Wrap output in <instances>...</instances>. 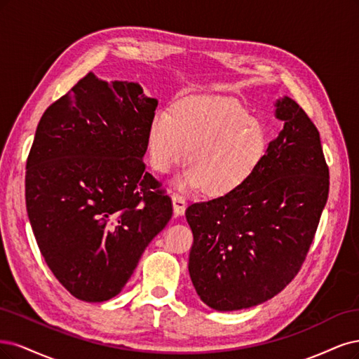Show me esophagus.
I'll return each instance as SVG.
<instances>
[{"label":"esophagus","instance_id":"esophagus-1","mask_svg":"<svg viewBox=\"0 0 359 359\" xmlns=\"http://www.w3.org/2000/svg\"><path fill=\"white\" fill-rule=\"evenodd\" d=\"M171 198H172V207H175V213L183 215L184 210H187V205H188L187 198H184L182 194H177V192L172 194Z\"/></svg>","mask_w":359,"mask_h":359}]
</instances>
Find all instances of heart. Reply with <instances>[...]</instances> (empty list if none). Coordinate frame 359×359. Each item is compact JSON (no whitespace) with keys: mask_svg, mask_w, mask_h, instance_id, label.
Returning a JSON list of instances; mask_svg holds the SVG:
<instances>
[{"mask_svg":"<svg viewBox=\"0 0 359 359\" xmlns=\"http://www.w3.org/2000/svg\"><path fill=\"white\" fill-rule=\"evenodd\" d=\"M152 167L167 175L188 159L182 187L224 196L241 188L267 152V131L236 100L191 97L159 110L149 123Z\"/></svg>","mask_w":359,"mask_h":359,"instance_id":"b5f03b06","label":"heart"}]
</instances>
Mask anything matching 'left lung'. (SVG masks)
<instances>
[{
  "label": "left lung",
  "instance_id": "8db88e82",
  "mask_svg": "<svg viewBox=\"0 0 359 359\" xmlns=\"http://www.w3.org/2000/svg\"><path fill=\"white\" fill-rule=\"evenodd\" d=\"M276 116L283 130L252 177L187 209L191 280L219 311L261 304L292 282L328 200L330 170L315 123L289 97L276 102Z\"/></svg>",
  "mask_w": 359,
  "mask_h": 359
}]
</instances>
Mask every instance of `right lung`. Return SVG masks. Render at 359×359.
Segmentation results:
<instances>
[{
	"label": "right lung",
	"instance_id": "obj_1",
	"mask_svg": "<svg viewBox=\"0 0 359 359\" xmlns=\"http://www.w3.org/2000/svg\"><path fill=\"white\" fill-rule=\"evenodd\" d=\"M156 107L138 83L89 73L39 122L27 159L28 217L48 267L83 302L118 295L172 216L143 163Z\"/></svg>",
	"mask_w": 359,
	"mask_h": 359
}]
</instances>
